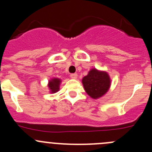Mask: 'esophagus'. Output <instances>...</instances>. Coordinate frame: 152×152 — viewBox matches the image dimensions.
Wrapping results in <instances>:
<instances>
[{"instance_id": "34e87169", "label": "esophagus", "mask_w": 152, "mask_h": 152, "mask_svg": "<svg viewBox=\"0 0 152 152\" xmlns=\"http://www.w3.org/2000/svg\"><path fill=\"white\" fill-rule=\"evenodd\" d=\"M70 77L73 79H76L78 77V75L76 74V73H72V74L70 75Z\"/></svg>"}]
</instances>
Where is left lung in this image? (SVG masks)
Returning a JSON list of instances; mask_svg holds the SVG:
<instances>
[{
	"instance_id": "obj_1",
	"label": "left lung",
	"mask_w": 152,
	"mask_h": 152,
	"mask_svg": "<svg viewBox=\"0 0 152 152\" xmlns=\"http://www.w3.org/2000/svg\"><path fill=\"white\" fill-rule=\"evenodd\" d=\"M86 93L93 99L104 96L110 89L111 80L107 72L93 68L82 79Z\"/></svg>"
}]
</instances>
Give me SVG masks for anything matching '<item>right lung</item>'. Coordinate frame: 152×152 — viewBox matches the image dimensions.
<instances>
[{
	"instance_id": "1",
	"label": "right lung",
	"mask_w": 152,
	"mask_h": 152,
	"mask_svg": "<svg viewBox=\"0 0 152 152\" xmlns=\"http://www.w3.org/2000/svg\"><path fill=\"white\" fill-rule=\"evenodd\" d=\"M61 82H62V80L59 78L50 79L48 81V87L49 90H50V93H56V92L59 91Z\"/></svg>"
}]
</instances>
